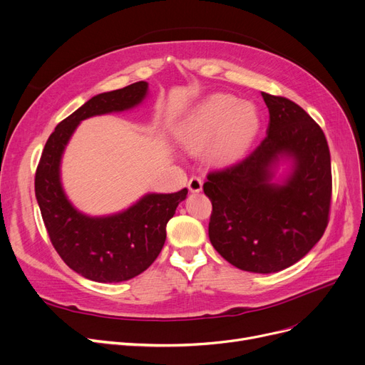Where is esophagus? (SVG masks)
<instances>
[{
	"label": "esophagus",
	"instance_id": "esophagus-1",
	"mask_svg": "<svg viewBox=\"0 0 365 365\" xmlns=\"http://www.w3.org/2000/svg\"><path fill=\"white\" fill-rule=\"evenodd\" d=\"M187 187H189L190 192H194V194L201 192V189H202V179L198 178V176H192V178L189 179V182H187Z\"/></svg>",
	"mask_w": 365,
	"mask_h": 365
}]
</instances>
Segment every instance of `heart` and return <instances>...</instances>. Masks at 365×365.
<instances>
[{
  "mask_svg": "<svg viewBox=\"0 0 365 365\" xmlns=\"http://www.w3.org/2000/svg\"><path fill=\"white\" fill-rule=\"evenodd\" d=\"M260 127L256 106L238 102L231 94L210 96L190 110L178 125L176 138L187 149L207 148L208 157L217 163L232 161L247 150Z\"/></svg>",
  "mask_w": 365,
  "mask_h": 365,
  "instance_id": "obj_1",
  "label": "heart"
}]
</instances>
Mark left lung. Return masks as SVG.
<instances>
[{
    "instance_id": "1",
    "label": "left lung",
    "mask_w": 365,
    "mask_h": 365,
    "mask_svg": "<svg viewBox=\"0 0 365 365\" xmlns=\"http://www.w3.org/2000/svg\"><path fill=\"white\" fill-rule=\"evenodd\" d=\"M269 125L241 161L208 173L204 194L213 204L208 237L238 269L272 274L311 252L329 223L330 149L321 127L294 102L262 93ZM281 160L291 168L281 181Z\"/></svg>"
}]
</instances>
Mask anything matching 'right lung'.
Instances as JSON below:
<instances>
[{"label":"right lung","mask_w":365,"mask_h":365,"mask_svg":"<svg viewBox=\"0 0 365 365\" xmlns=\"http://www.w3.org/2000/svg\"><path fill=\"white\" fill-rule=\"evenodd\" d=\"M148 96V83L94 96L57 124L35 173V197L50 241L72 271L96 282H121L153 263L165 242L167 222L175 216L187 189L175 194H146L124 212L91 217L68 200L62 180L63 150L83 120L128 110Z\"/></svg>","instance_id":"obj_1"}]
</instances>
